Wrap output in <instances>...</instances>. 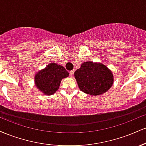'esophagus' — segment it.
Returning a JSON list of instances; mask_svg holds the SVG:
<instances>
[{"label": "esophagus", "mask_w": 146, "mask_h": 146, "mask_svg": "<svg viewBox=\"0 0 146 146\" xmlns=\"http://www.w3.org/2000/svg\"><path fill=\"white\" fill-rule=\"evenodd\" d=\"M73 73H74V71H69V75H70V76H73Z\"/></svg>", "instance_id": "esophagus-1"}]
</instances>
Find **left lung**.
<instances>
[{"instance_id":"left-lung-1","label":"left lung","mask_w":146,"mask_h":146,"mask_svg":"<svg viewBox=\"0 0 146 146\" xmlns=\"http://www.w3.org/2000/svg\"><path fill=\"white\" fill-rule=\"evenodd\" d=\"M74 76L80 89L91 95L103 94L113 84L111 71L100 63L84 62L81 67L75 71Z\"/></svg>"}]
</instances>
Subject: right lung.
<instances>
[{
	"label": "right lung",
	"mask_w": 146,
	"mask_h": 146,
	"mask_svg": "<svg viewBox=\"0 0 146 146\" xmlns=\"http://www.w3.org/2000/svg\"><path fill=\"white\" fill-rule=\"evenodd\" d=\"M69 75L64 67L51 63L44 69L37 73L35 83L37 88L46 95H52L58 90L62 79Z\"/></svg>",
	"instance_id": "add662e5"
}]
</instances>
